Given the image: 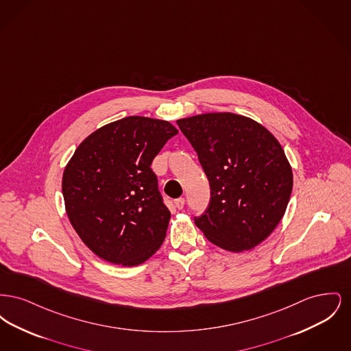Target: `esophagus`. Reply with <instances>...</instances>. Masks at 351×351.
Masks as SVG:
<instances>
[{
  "label": "esophagus",
  "instance_id": "34e87169",
  "mask_svg": "<svg viewBox=\"0 0 351 351\" xmlns=\"http://www.w3.org/2000/svg\"><path fill=\"white\" fill-rule=\"evenodd\" d=\"M184 204H185V199L184 197H179V199L175 200V205H176L178 209H183Z\"/></svg>",
  "mask_w": 351,
  "mask_h": 351
}]
</instances>
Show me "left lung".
<instances>
[{
  "label": "left lung",
  "mask_w": 351,
  "mask_h": 351,
  "mask_svg": "<svg viewBox=\"0 0 351 351\" xmlns=\"http://www.w3.org/2000/svg\"><path fill=\"white\" fill-rule=\"evenodd\" d=\"M178 125L210 185L196 226L221 249L255 247L278 226L292 192V168L280 143L261 123L233 113L199 114Z\"/></svg>",
  "instance_id": "left-lung-1"
}]
</instances>
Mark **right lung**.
Returning a JSON list of instances; mask_svg holds the SVG:
<instances>
[{
	"mask_svg": "<svg viewBox=\"0 0 351 351\" xmlns=\"http://www.w3.org/2000/svg\"><path fill=\"white\" fill-rule=\"evenodd\" d=\"M179 133L167 121L122 118L86 136L63 173L68 218L102 259L136 266L162 246L171 213L151 169Z\"/></svg>",
	"mask_w": 351,
	"mask_h": 351,
	"instance_id": "1",
	"label": "right lung"
}]
</instances>
